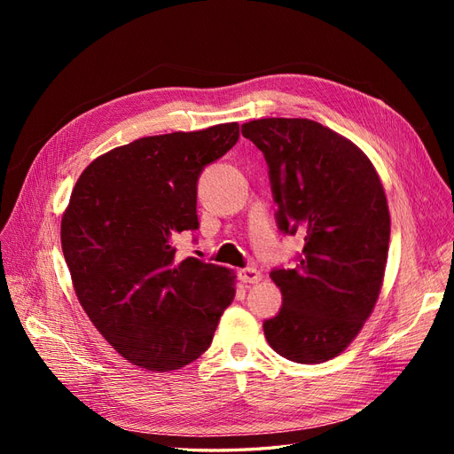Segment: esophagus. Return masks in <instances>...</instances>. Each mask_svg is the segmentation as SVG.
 Listing matches in <instances>:
<instances>
[{
    "label": "esophagus",
    "instance_id": "esophagus-1",
    "mask_svg": "<svg viewBox=\"0 0 454 454\" xmlns=\"http://www.w3.org/2000/svg\"><path fill=\"white\" fill-rule=\"evenodd\" d=\"M239 277L246 284H257V282H261V278H263V274H261V270L250 267V269H242L239 272Z\"/></svg>",
    "mask_w": 454,
    "mask_h": 454
}]
</instances>
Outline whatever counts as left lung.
<instances>
[{"label":"left lung","instance_id":"left-lung-1","mask_svg":"<svg viewBox=\"0 0 454 454\" xmlns=\"http://www.w3.org/2000/svg\"><path fill=\"white\" fill-rule=\"evenodd\" d=\"M267 159L278 227L303 232L295 269L270 272L284 305L263 324L269 345L297 364L335 358L358 337L384 280L390 212L364 151L310 119L242 125Z\"/></svg>","mask_w":454,"mask_h":454}]
</instances>
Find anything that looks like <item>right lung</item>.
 <instances>
[{"mask_svg":"<svg viewBox=\"0 0 454 454\" xmlns=\"http://www.w3.org/2000/svg\"><path fill=\"white\" fill-rule=\"evenodd\" d=\"M239 136V122L145 136L94 159L72 191L60 239L75 295L132 365L164 373L195 362L235 299V270L177 261L172 244L199 227L200 170Z\"/></svg>","mask_w":454,"mask_h":454,"instance_id":"obj_1","label":"right lung"}]
</instances>
